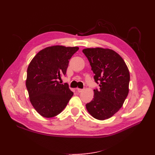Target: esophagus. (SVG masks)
<instances>
[{"mask_svg": "<svg viewBox=\"0 0 155 155\" xmlns=\"http://www.w3.org/2000/svg\"><path fill=\"white\" fill-rule=\"evenodd\" d=\"M77 91L78 93H81V92L83 91V89H81V88H77Z\"/></svg>", "mask_w": 155, "mask_h": 155, "instance_id": "1", "label": "esophagus"}]
</instances>
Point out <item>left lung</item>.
<instances>
[{
  "mask_svg": "<svg viewBox=\"0 0 155 155\" xmlns=\"http://www.w3.org/2000/svg\"><path fill=\"white\" fill-rule=\"evenodd\" d=\"M83 52L100 87L94 90V98L86 104L87 110L96 119H108L123 107L128 94L129 71L123 58L112 49L87 48Z\"/></svg>",
  "mask_w": 155,
  "mask_h": 155,
  "instance_id": "obj_1",
  "label": "left lung"
}]
</instances>
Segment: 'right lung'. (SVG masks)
I'll list each match as a JSON object with an SVG mask.
<instances>
[{"label": "right lung", "mask_w": 155, "mask_h": 155, "mask_svg": "<svg viewBox=\"0 0 155 155\" xmlns=\"http://www.w3.org/2000/svg\"><path fill=\"white\" fill-rule=\"evenodd\" d=\"M79 48L54 45L39 51L27 68L26 79L29 100L37 113L45 118L60 114L73 93L59 81L64 75L69 60Z\"/></svg>", "instance_id": "obj_1"}]
</instances>
